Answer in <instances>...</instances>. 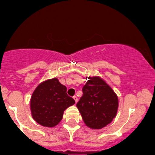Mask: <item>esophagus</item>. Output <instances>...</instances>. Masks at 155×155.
Here are the masks:
<instances>
[{
  "label": "esophagus",
  "mask_w": 155,
  "mask_h": 155,
  "mask_svg": "<svg viewBox=\"0 0 155 155\" xmlns=\"http://www.w3.org/2000/svg\"><path fill=\"white\" fill-rule=\"evenodd\" d=\"M73 99H74L75 102H76V103H77V101H78V98H77V97H76V96H74V97H73Z\"/></svg>",
  "instance_id": "34e87169"
}]
</instances>
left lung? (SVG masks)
Here are the masks:
<instances>
[{
    "mask_svg": "<svg viewBox=\"0 0 155 155\" xmlns=\"http://www.w3.org/2000/svg\"><path fill=\"white\" fill-rule=\"evenodd\" d=\"M83 95L76 104L86 126L102 129L110 124L117 114L118 98L112 88L99 76L86 77Z\"/></svg>",
    "mask_w": 155,
    "mask_h": 155,
    "instance_id": "1",
    "label": "left lung"
}]
</instances>
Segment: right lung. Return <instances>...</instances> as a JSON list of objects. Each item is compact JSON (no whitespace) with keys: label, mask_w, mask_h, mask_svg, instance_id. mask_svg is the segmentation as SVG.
<instances>
[{"label":"right lung","mask_w":155,"mask_h":155,"mask_svg":"<svg viewBox=\"0 0 155 155\" xmlns=\"http://www.w3.org/2000/svg\"><path fill=\"white\" fill-rule=\"evenodd\" d=\"M74 104V100L67 94V87L53 78L36 87L30 106L33 118L39 124L52 127L61 121L65 109Z\"/></svg>","instance_id":"1"}]
</instances>
